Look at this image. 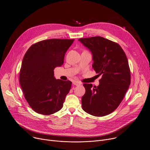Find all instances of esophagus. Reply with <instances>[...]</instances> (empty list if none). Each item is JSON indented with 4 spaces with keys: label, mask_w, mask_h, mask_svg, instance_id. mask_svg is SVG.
I'll list each match as a JSON object with an SVG mask.
<instances>
[{
    "label": "esophagus",
    "mask_w": 150,
    "mask_h": 150,
    "mask_svg": "<svg viewBox=\"0 0 150 150\" xmlns=\"http://www.w3.org/2000/svg\"><path fill=\"white\" fill-rule=\"evenodd\" d=\"M72 84L74 85V86H76L80 85L79 83H78V81H73V82H72Z\"/></svg>",
    "instance_id": "34e87169"
}]
</instances>
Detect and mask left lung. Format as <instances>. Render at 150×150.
I'll return each instance as SVG.
<instances>
[{"instance_id":"1","label":"left lung","mask_w":150,"mask_h":150,"mask_svg":"<svg viewBox=\"0 0 150 150\" xmlns=\"http://www.w3.org/2000/svg\"><path fill=\"white\" fill-rule=\"evenodd\" d=\"M79 41L91 51L92 67L102 75L98 86L84 84L86 93L82 108L87 113L103 117L115 111L130 84V71L126 55L117 43L101 36L81 38Z\"/></svg>"}]
</instances>
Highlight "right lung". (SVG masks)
I'll return each mask as SVG.
<instances>
[{"instance_id":"add662e5","label":"right lung","mask_w":150,"mask_h":150,"mask_svg":"<svg viewBox=\"0 0 150 150\" xmlns=\"http://www.w3.org/2000/svg\"><path fill=\"white\" fill-rule=\"evenodd\" d=\"M74 39H52L32 45L23 57L20 84L24 96L36 112L50 115L60 110L72 85L56 79L54 69L64 63V54Z\"/></svg>"}]
</instances>
